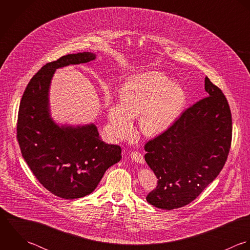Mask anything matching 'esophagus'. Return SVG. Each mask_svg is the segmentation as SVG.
<instances>
[{
    "mask_svg": "<svg viewBox=\"0 0 250 250\" xmlns=\"http://www.w3.org/2000/svg\"><path fill=\"white\" fill-rule=\"evenodd\" d=\"M130 157L135 162H138V163H141V164L145 163V158H144L143 154L140 153L139 151H132L131 154H130Z\"/></svg>",
    "mask_w": 250,
    "mask_h": 250,
    "instance_id": "1",
    "label": "esophagus"
}]
</instances>
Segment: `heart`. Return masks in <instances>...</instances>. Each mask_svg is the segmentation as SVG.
Instances as JSON below:
<instances>
[{
    "mask_svg": "<svg viewBox=\"0 0 250 250\" xmlns=\"http://www.w3.org/2000/svg\"><path fill=\"white\" fill-rule=\"evenodd\" d=\"M187 102L183 87L169 82L155 71L129 78L120 91V104L109 107L108 117L117 137L133 133L132 119H140L141 130L148 136L166 131L180 116Z\"/></svg>",
    "mask_w": 250,
    "mask_h": 250,
    "instance_id": "heart-1",
    "label": "heart"
}]
</instances>
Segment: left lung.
<instances>
[{
  "mask_svg": "<svg viewBox=\"0 0 250 250\" xmlns=\"http://www.w3.org/2000/svg\"><path fill=\"white\" fill-rule=\"evenodd\" d=\"M206 98L188 108L163 133L145 145V160L157 178L150 205L182 208L218 176L232 142V115L222 91L205 78Z\"/></svg>",
  "mask_w": 250,
  "mask_h": 250,
  "instance_id": "left-lung-1",
  "label": "left lung"
}]
</instances>
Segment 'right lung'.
<instances>
[{"instance_id":"1","label":"right lung","mask_w":250,"mask_h":250,"mask_svg":"<svg viewBox=\"0 0 250 250\" xmlns=\"http://www.w3.org/2000/svg\"><path fill=\"white\" fill-rule=\"evenodd\" d=\"M95 59L94 53L83 52L46 63L30 80L19 106L17 140L22 156L38 181L63 199L92 193L105 171L122 158L121 147L103 142L94 124L59 126L51 119L48 93L55 70Z\"/></svg>"}]
</instances>
